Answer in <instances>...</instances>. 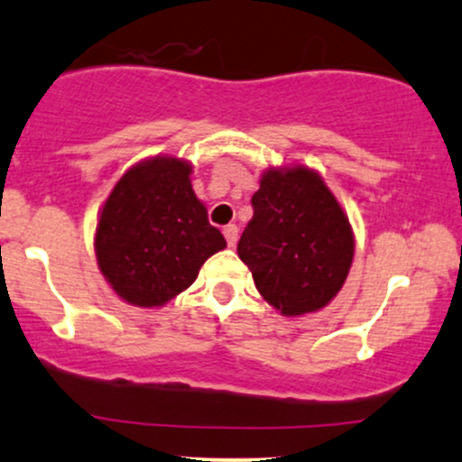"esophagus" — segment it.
Here are the masks:
<instances>
[{
	"mask_svg": "<svg viewBox=\"0 0 462 462\" xmlns=\"http://www.w3.org/2000/svg\"><path fill=\"white\" fill-rule=\"evenodd\" d=\"M222 233H225L226 245H229L231 248L237 245V236H240V229H237L236 225H226V226H225V231H222Z\"/></svg>",
	"mask_w": 462,
	"mask_h": 462,
	"instance_id": "esophagus-1",
	"label": "esophagus"
}]
</instances>
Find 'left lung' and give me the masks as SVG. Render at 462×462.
I'll list each match as a JSON object with an SVG mask.
<instances>
[{
  "label": "left lung",
  "instance_id": "left-lung-1",
  "mask_svg": "<svg viewBox=\"0 0 462 462\" xmlns=\"http://www.w3.org/2000/svg\"><path fill=\"white\" fill-rule=\"evenodd\" d=\"M237 255L283 316L319 312L343 288L356 240L349 217L308 165L268 168L253 194Z\"/></svg>",
  "mask_w": 462,
  "mask_h": 462
}]
</instances>
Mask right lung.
I'll return each mask as SVG.
<instances>
[{"label": "right lung", "mask_w": 462, "mask_h": 462, "mask_svg": "<svg viewBox=\"0 0 462 462\" xmlns=\"http://www.w3.org/2000/svg\"><path fill=\"white\" fill-rule=\"evenodd\" d=\"M191 163L157 154L117 180L97 216V268L137 308H162L188 290L226 240L191 189Z\"/></svg>", "instance_id": "obj_1"}]
</instances>
